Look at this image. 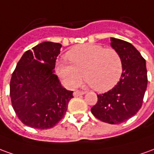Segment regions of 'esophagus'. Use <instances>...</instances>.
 Masks as SVG:
<instances>
[{"label": "esophagus", "mask_w": 154, "mask_h": 154, "mask_svg": "<svg viewBox=\"0 0 154 154\" xmlns=\"http://www.w3.org/2000/svg\"><path fill=\"white\" fill-rule=\"evenodd\" d=\"M85 93V92L83 91H75L73 92V96L74 97H78V96H81V95H83Z\"/></svg>", "instance_id": "obj_1"}]
</instances>
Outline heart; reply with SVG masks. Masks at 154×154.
<instances>
[{"label":"heart","mask_w":154,"mask_h":154,"mask_svg":"<svg viewBox=\"0 0 154 154\" xmlns=\"http://www.w3.org/2000/svg\"><path fill=\"white\" fill-rule=\"evenodd\" d=\"M66 57L73 65L59 61L56 72L67 88H76L84 75L94 90L105 92L113 88L122 75V58L112 48L96 44L78 45L66 53Z\"/></svg>","instance_id":"heart-1"}]
</instances>
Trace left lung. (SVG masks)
Masks as SVG:
<instances>
[{"mask_svg":"<svg viewBox=\"0 0 154 154\" xmlns=\"http://www.w3.org/2000/svg\"><path fill=\"white\" fill-rule=\"evenodd\" d=\"M111 46L122 58V73L114 88L97 95L91 112L102 122L119 124L134 116L142 107L148 76L146 61L132 44L111 37Z\"/></svg>","mask_w":154,"mask_h":154,"instance_id":"8db88e82","label":"left lung"}]
</instances>
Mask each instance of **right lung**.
I'll use <instances>...</instances> for the list:
<instances>
[{"instance_id":"add662e5","label":"right lung","mask_w":154,"mask_h":154,"mask_svg":"<svg viewBox=\"0 0 154 154\" xmlns=\"http://www.w3.org/2000/svg\"><path fill=\"white\" fill-rule=\"evenodd\" d=\"M62 45L45 42L22 55L14 70L10 96L14 111L25 125L47 129L66 113L72 91L61 85L54 74Z\"/></svg>"}]
</instances>
